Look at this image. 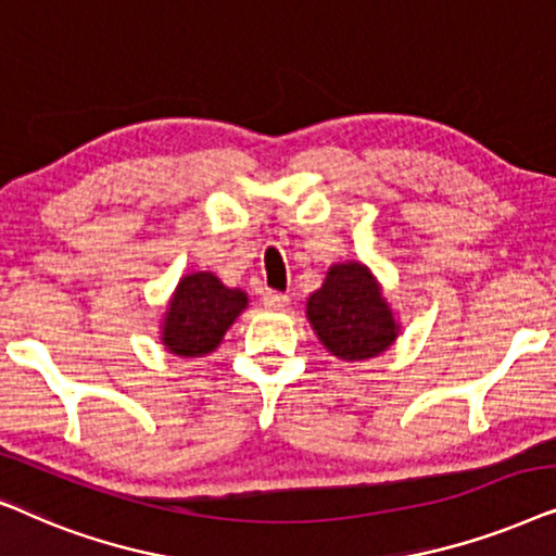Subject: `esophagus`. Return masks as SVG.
<instances>
[{
    "mask_svg": "<svg viewBox=\"0 0 556 556\" xmlns=\"http://www.w3.org/2000/svg\"><path fill=\"white\" fill-rule=\"evenodd\" d=\"M264 307H269V309H285L287 305H290V298H287V294H282V292H264Z\"/></svg>",
    "mask_w": 556,
    "mask_h": 556,
    "instance_id": "obj_1",
    "label": "esophagus"
}]
</instances>
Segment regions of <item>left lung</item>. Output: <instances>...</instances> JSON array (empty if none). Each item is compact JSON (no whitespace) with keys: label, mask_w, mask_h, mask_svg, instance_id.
Masks as SVG:
<instances>
[{"label":"left lung","mask_w":556,"mask_h":556,"mask_svg":"<svg viewBox=\"0 0 556 556\" xmlns=\"http://www.w3.org/2000/svg\"><path fill=\"white\" fill-rule=\"evenodd\" d=\"M307 317L323 345L343 361L374 358L394 343L396 323L364 264H338L307 300Z\"/></svg>","instance_id":"1"}]
</instances>
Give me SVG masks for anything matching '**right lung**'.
Here are the masks:
<instances>
[{"label":"right lung","instance_id":"add662e5","mask_svg":"<svg viewBox=\"0 0 556 556\" xmlns=\"http://www.w3.org/2000/svg\"><path fill=\"white\" fill-rule=\"evenodd\" d=\"M247 294L228 290L211 271L182 277L169 302L162 343L177 355H203L216 351L220 338L247 307Z\"/></svg>","mask_w":556,"mask_h":556}]
</instances>
